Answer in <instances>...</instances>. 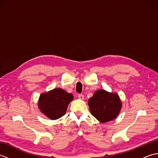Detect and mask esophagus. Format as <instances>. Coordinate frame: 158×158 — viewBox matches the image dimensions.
Listing matches in <instances>:
<instances>
[{
    "instance_id": "obj_1",
    "label": "esophagus",
    "mask_w": 158,
    "mask_h": 158,
    "mask_svg": "<svg viewBox=\"0 0 158 158\" xmlns=\"http://www.w3.org/2000/svg\"><path fill=\"white\" fill-rule=\"evenodd\" d=\"M78 98L80 99V100H83V98H84V96H83V94H79L78 95Z\"/></svg>"
}]
</instances>
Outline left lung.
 I'll return each mask as SVG.
<instances>
[{"label":"left lung","mask_w":158,"mask_h":158,"mask_svg":"<svg viewBox=\"0 0 158 158\" xmlns=\"http://www.w3.org/2000/svg\"><path fill=\"white\" fill-rule=\"evenodd\" d=\"M88 106L92 115L104 123L116 118L122 104L117 93L98 89L88 100Z\"/></svg>","instance_id":"8db88e82"}]
</instances>
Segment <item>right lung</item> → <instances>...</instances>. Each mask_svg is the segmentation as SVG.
<instances>
[{
    "mask_svg": "<svg viewBox=\"0 0 158 158\" xmlns=\"http://www.w3.org/2000/svg\"><path fill=\"white\" fill-rule=\"evenodd\" d=\"M73 100L72 94L61 88H55L40 95L38 106L46 117L55 120L64 115L68 105Z\"/></svg>",
    "mask_w": 158,
    "mask_h": 158,
    "instance_id": "add662e5",
    "label": "right lung"
}]
</instances>
